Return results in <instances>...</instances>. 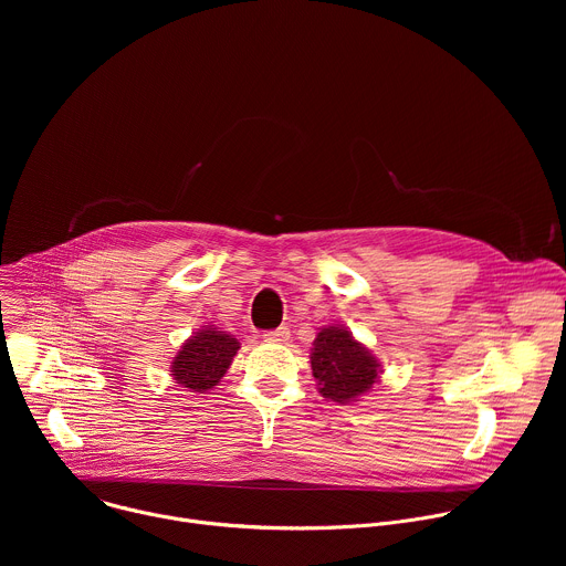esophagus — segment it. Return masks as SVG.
Returning a JSON list of instances; mask_svg holds the SVG:
<instances>
[{"mask_svg": "<svg viewBox=\"0 0 566 566\" xmlns=\"http://www.w3.org/2000/svg\"><path fill=\"white\" fill-rule=\"evenodd\" d=\"M289 336H291V332L286 327H277L273 332H266L264 340H269V343H286Z\"/></svg>", "mask_w": 566, "mask_h": 566, "instance_id": "1", "label": "esophagus"}]
</instances>
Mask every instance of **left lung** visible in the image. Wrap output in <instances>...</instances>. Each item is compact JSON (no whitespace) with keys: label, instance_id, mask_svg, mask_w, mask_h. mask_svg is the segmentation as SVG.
Listing matches in <instances>:
<instances>
[{"label":"left lung","instance_id":"left-lung-1","mask_svg":"<svg viewBox=\"0 0 566 566\" xmlns=\"http://www.w3.org/2000/svg\"><path fill=\"white\" fill-rule=\"evenodd\" d=\"M311 369L319 394L334 402H352L380 378V363L345 327H325L311 349Z\"/></svg>","mask_w":566,"mask_h":566}]
</instances>
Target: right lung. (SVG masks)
<instances>
[{
	"mask_svg": "<svg viewBox=\"0 0 566 566\" xmlns=\"http://www.w3.org/2000/svg\"><path fill=\"white\" fill-rule=\"evenodd\" d=\"M237 338L217 332L212 325L190 336L172 360V378L188 387V391L203 394L212 389L228 371L237 356Z\"/></svg>",
	"mask_w": 566,
	"mask_h": 566,
	"instance_id": "obj_1",
	"label": "right lung"
}]
</instances>
